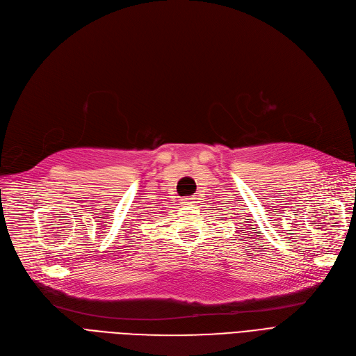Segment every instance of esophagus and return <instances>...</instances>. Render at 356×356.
Returning <instances> with one entry per match:
<instances>
[{"label":"esophagus","mask_w":356,"mask_h":356,"mask_svg":"<svg viewBox=\"0 0 356 356\" xmlns=\"http://www.w3.org/2000/svg\"><path fill=\"white\" fill-rule=\"evenodd\" d=\"M197 199H199L197 196H193V197H186V199H183L181 204H186V207H193V203H196V200H197Z\"/></svg>","instance_id":"esophagus-1"}]
</instances>
